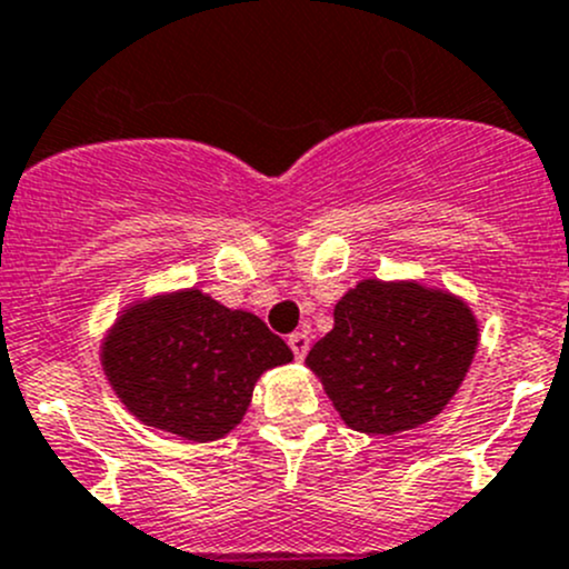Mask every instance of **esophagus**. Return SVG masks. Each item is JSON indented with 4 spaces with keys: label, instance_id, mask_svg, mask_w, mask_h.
<instances>
[{
    "label": "esophagus",
    "instance_id": "esophagus-1",
    "mask_svg": "<svg viewBox=\"0 0 569 569\" xmlns=\"http://www.w3.org/2000/svg\"><path fill=\"white\" fill-rule=\"evenodd\" d=\"M289 347L291 352H295L297 360H302L308 355V349H311V338H308V332H291L289 336Z\"/></svg>",
    "mask_w": 569,
    "mask_h": 569
}]
</instances>
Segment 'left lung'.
I'll use <instances>...</instances> for the list:
<instances>
[{
	"label": "left lung",
	"instance_id": "left-lung-1",
	"mask_svg": "<svg viewBox=\"0 0 569 569\" xmlns=\"http://www.w3.org/2000/svg\"><path fill=\"white\" fill-rule=\"evenodd\" d=\"M308 352L343 421L396 435L438 416L465 380L479 327L462 300L418 283L363 280Z\"/></svg>",
	"mask_w": 569,
	"mask_h": 569
}]
</instances>
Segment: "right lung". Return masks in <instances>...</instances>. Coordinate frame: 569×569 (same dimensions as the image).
Returning <instances> with one entry per match:
<instances>
[{
  "label": "right lung",
  "instance_id": "right-lung-1",
  "mask_svg": "<svg viewBox=\"0 0 569 569\" xmlns=\"http://www.w3.org/2000/svg\"><path fill=\"white\" fill-rule=\"evenodd\" d=\"M291 349L261 319L200 291L129 308L104 341V371L148 427L217 440L242 421L252 386Z\"/></svg>",
  "mask_w": 569,
  "mask_h": 569
}]
</instances>
